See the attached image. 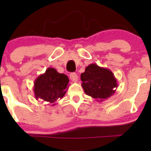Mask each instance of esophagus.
I'll return each mask as SVG.
<instances>
[{"label":"esophagus","instance_id":"obj_1","mask_svg":"<svg viewBox=\"0 0 151 151\" xmlns=\"http://www.w3.org/2000/svg\"><path fill=\"white\" fill-rule=\"evenodd\" d=\"M70 79H71V81L73 82H77L78 80V77H77V74L76 73H71L70 74Z\"/></svg>","mask_w":151,"mask_h":151}]
</instances>
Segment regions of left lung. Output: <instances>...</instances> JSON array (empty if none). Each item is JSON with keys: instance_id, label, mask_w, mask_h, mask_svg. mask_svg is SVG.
I'll list each match as a JSON object with an SVG mask.
<instances>
[{"instance_id": "left-lung-1", "label": "left lung", "mask_w": 151, "mask_h": 151, "mask_svg": "<svg viewBox=\"0 0 151 151\" xmlns=\"http://www.w3.org/2000/svg\"><path fill=\"white\" fill-rule=\"evenodd\" d=\"M80 78L85 94L96 101H102L109 98L115 93L118 86L112 71L107 68L99 66L96 63L87 66Z\"/></svg>"}]
</instances>
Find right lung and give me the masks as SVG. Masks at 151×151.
<instances>
[{"label":"right lung","instance_id":"obj_1","mask_svg":"<svg viewBox=\"0 0 151 151\" xmlns=\"http://www.w3.org/2000/svg\"><path fill=\"white\" fill-rule=\"evenodd\" d=\"M68 77L60 74L54 68L49 67L44 74L34 81L33 92L36 99H42L55 106L59 99H62L68 90Z\"/></svg>","mask_w":151,"mask_h":151}]
</instances>
